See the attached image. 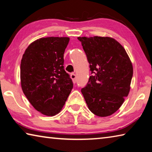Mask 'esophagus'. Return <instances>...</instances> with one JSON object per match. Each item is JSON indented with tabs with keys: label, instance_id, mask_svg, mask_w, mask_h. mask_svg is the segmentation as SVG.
I'll return each instance as SVG.
<instances>
[{
	"label": "esophagus",
	"instance_id": "1",
	"mask_svg": "<svg viewBox=\"0 0 152 152\" xmlns=\"http://www.w3.org/2000/svg\"><path fill=\"white\" fill-rule=\"evenodd\" d=\"M70 78H72V80L74 83H76V74H74V73L71 74H70Z\"/></svg>",
	"mask_w": 152,
	"mask_h": 152
}]
</instances>
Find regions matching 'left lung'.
<instances>
[{"instance_id":"obj_1","label":"left lung","mask_w":152,"mask_h":152,"mask_svg":"<svg viewBox=\"0 0 152 152\" xmlns=\"http://www.w3.org/2000/svg\"><path fill=\"white\" fill-rule=\"evenodd\" d=\"M92 75L81 89L89 110L107 117L121 106L130 91L133 66L127 52L109 37H79Z\"/></svg>"}]
</instances>
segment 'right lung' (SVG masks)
<instances>
[{
    "instance_id": "obj_1",
    "label": "right lung",
    "mask_w": 152,
    "mask_h": 152,
    "mask_svg": "<svg viewBox=\"0 0 152 152\" xmlns=\"http://www.w3.org/2000/svg\"><path fill=\"white\" fill-rule=\"evenodd\" d=\"M69 37L41 38L28 46L20 62V83L32 106L46 116L60 111L73 88L64 70Z\"/></svg>"
}]
</instances>
